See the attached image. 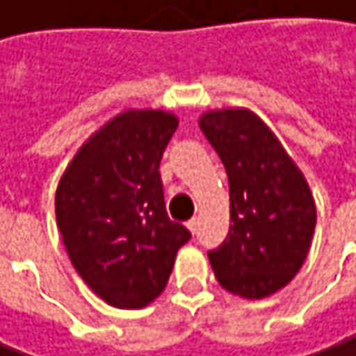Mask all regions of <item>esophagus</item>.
<instances>
[{
	"mask_svg": "<svg viewBox=\"0 0 356 356\" xmlns=\"http://www.w3.org/2000/svg\"><path fill=\"white\" fill-rule=\"evenodd\" d=\"M186 227L193 231V234H195V231H197V227H200V218H191L188 222H186Z\"/></svg>",
	"mask_w": 356,
	"mask_h": 356,
	"instance_id": "34e87169",
	"label": "esophagus"
}]
</instances>
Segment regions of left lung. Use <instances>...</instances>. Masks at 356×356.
<instances>
[{
  "instance_id": "1",
  "label": "left lung",
  "mask_w": 356,
  "mask_h": 356,
  "mask_svg": "<svg viewBox=\"0 0 356 356\" xmlns=\"http://www.w3.org/2000/svg\"><path fill=\"white\" fill-rule=\"evenodd\" d=\"M200 127L229 178V234L208 252L214 276L234 295L268 297L286 286L308 257L316 227L310 186L254 112H206Z\"/></svg>"
}]
</instances>
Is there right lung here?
I'll list each match as a JSON object with an SVG mask.
<instances>
[{
	"label": "right lung",
	"instance_id": "1",
	"mask_svg": "<svg viewBox=\"0 0 356 356\" xmlns=\"http://www.w3.org/2000/svg\"><path fill=\"white\" fill-rule=\"evenodd\" d=\"M178 118L125 110L88 138L55 197L57 227L76 272L114 308H144L165 289L191 231L170 220L159 174Z\"/></svg>",
	"mask_w": 356,
	"mask_h": 356
}]
</instances>
